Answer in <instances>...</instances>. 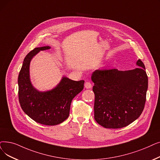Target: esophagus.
Segmentation results:
<instances>
[{
    "mask_svg": "<svg viewBox=\"0 0 160 160\" xmlns=\"http://www.w3.org/2000/svg\"><path fill=\"white\" fill-rule=\"evenodd\" d=\"M92 83L88 81V82H86L85 83V88H86V89H90V88H92Z\"/></svg>",
    "mask_w": 160,
    "mask_h": 160,
    "instance_id": "1",
    "label": "esophagus"
}]
</instances>
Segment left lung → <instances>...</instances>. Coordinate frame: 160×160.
<instances>
[{
	"label": "left lung",
	"mask_w": 160,
	"mask_h": 160,
	"mask_svg": "<svg viewBox=\"0 0 160 160\" xmlns=\"http://www.w3.org/2000/svg\"><path fill=\"white\" fill-rule=\"evenodd\" d=\"M133 70L116 68L94 71V118L101 126L118 129L128 126L140 116L144 108L148 76L141 59Z\"/></svg>",
	"instance_id": "8db88e82"
}]
</instances>
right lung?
<instances>
[{"label": "right lung", "mask_w": 160, "mask_h": 160, "mask_svg": "<svg viewBox=\"0 0 160 160\" xmlns=\"http://www.w3.org/2000/svg\"><path fill=\"white\" fill-rule=\"evenodd\" d=\"M50 46L35 48L26 55L18 76V97L23 112L31 119L46 126H55L69 116L74 97L84 89V80L74 81L63 77L51 91L40 92L32 86L29 78L31 59Z\"/></svg>", "instance_id": "1"}]
</instances>
